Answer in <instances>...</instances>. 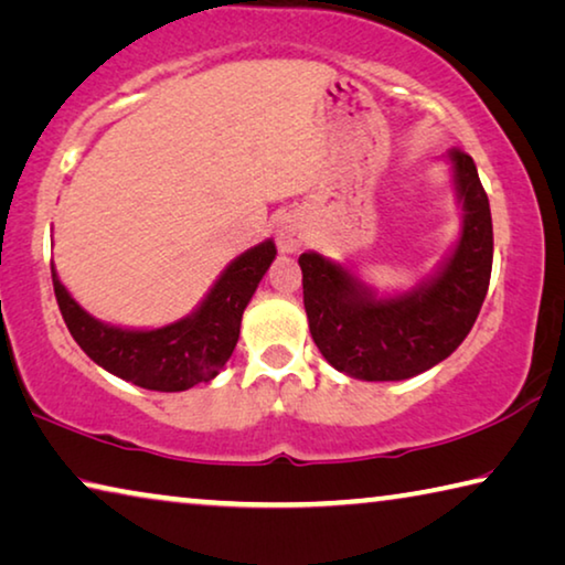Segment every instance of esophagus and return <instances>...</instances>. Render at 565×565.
<instances>
[{
  "instance_id": "obj_1",
  "label": "esophagus",
  "mask_w": 565,
  "mask_h": 565,
  "mask_svg": "<svg viewBox=\"0 0 565 565\" xmlns=\"http://www.w3.org/2000/svg\"><path fill=\"white\" fill-rule=\"evenodd\" d=\"M305 239H308V227H305V222L295 215H285L280 220V225H277V247L282 249V253H295V249H300Z\"/></svg>"
}]
</instances>
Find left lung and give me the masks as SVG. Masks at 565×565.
Here are the masks:
<instances>
[{"label": "left lung", "mask_w": 565, "mask_h": 565, "mask_svg": "<svg viewBox=\"0 0 565 565\" xmlns=\"http://www.w3.org/2000/svg\"><path fill=\"white\" fill-rule=\"evenodd\" d=\"M463 205L458 245L430 280L377 298L345 265L300 255L302 302L310 335L328 363L358 381H405L463 343L486 300L493 267V222L473 157L450 150Z\"/></svg>", "instance_id": "left-lung-1"}]
</instances>
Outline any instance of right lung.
I'll use <instances>...</instances> for the list:
<instances>
[{
	"mask_svg": "<svg viewBox=\"0 0 565 565\" xmlns=\"http://www.w3.org/2000/svg\"><path fill=\"white\" fill-rule=\"evenodd\" d=\"M275 255L273 239L249 247L222 270L198 310L154 330L117 328L92 318L60 282L54 265L52 282L72 338L99 367L147 391L180 393L210 383L225 367L237 345L243 312Z\"/></svg>",
	"mask_w": 565,
	"mask_h": 565,
	"instance_id": "1",
	"label": "right lung"
}]
</instances>
